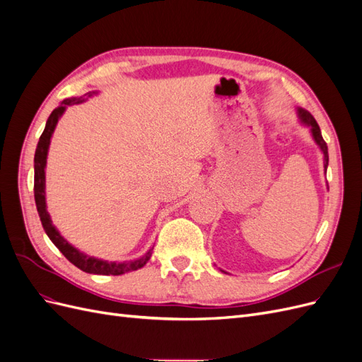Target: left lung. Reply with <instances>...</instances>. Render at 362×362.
<instances>
[{"label": "left lung", "instance_id": "obj_1", "mask_svg": "<svg viewBox=\"0 0 362 362\" xmlns=\"http://www.w3.org/2000/svg\"><path fill=\"white\" fill-rule=\"evenodd\" d=\"M298 116H299L300 124H303L305 127L310 128V133L313 136V140L315 141V145L319 146V149L322 151V154H323V166H325V172H326L327 170V163H329V156H327V146H326V141L322 137L320 127L317 125L313 115L310 112L303 110V108H300V107H298Z\"/></svg>", "mask_w": 362, "mask_h": 362}]
</instances>
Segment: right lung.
<instances>
[{"label": "right lung", "mask_w": 362, "mask_h": 362, "mask_svg": "<svg viewBox=\"0 0 362 362\" xmlns=\"http://www.w3.org/2000/svg\"><path fill=\"white\" fill-rule=\"evenodd\" d=\"M96 93L98 92H89L83 96L63 100L60 103V105L57 108H54L52 113L49 115L45 129H43V133L37 141V148H36V154H35V201H36L42 226H43V229H45L47 235L49 237L51 242L56 245V247L62 252V254L72 262L74 266H76L86 273H93V275H115V276H117V275H124V273H127V272H133V270L144 267L149 261V258L152 255V249L154 247H151L144 257H140L137 259H131V261H122V262L105 261L101 258L89 257L87 254H84V252H81L80 249L74 247L68 242V240L59 233V229L52 225V221H51V217L47 210V198H45L47 157H48L51 137H52L54 129H56V127H57L59 119L63 116L64 112H66V108L69 105L81 104Z\"/></svg>", "instance_id": "add662e5"}]
</instances>
